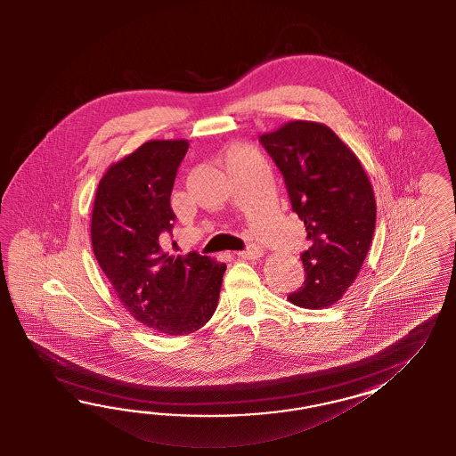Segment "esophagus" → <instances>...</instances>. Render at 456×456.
Segmentation results:
<instances>
[{"label": "esophagus", "mask_w": 456, "mask_h": 456, "mask_svg": "<svg viewBox=\"0 0 456 456\" xmlns=\"http://www.w3.org/2000/svg\"><path fill=\"white\" fill-rule=\"evenodd\" d=\"M264 250L261 248H257V246H250V248H246V250H242V252H237V256L239 257H242V259H261L263 257Z\"/></svg>", "instance_id": "esophagus-1"}]
</instances>
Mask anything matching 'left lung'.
Wrapping results in <instances>:
<instances>
[{
  "mask_svg": "<svg viewBox=\"0 0 456 456\" xmlns=\"http://www.w3.org/2000/svg\"><path fill=\"white\" fill-rule=\"evenodd\" d=\"M259 142L281 170L311 240L301 254L304 284L288 299L304 309L328 307L354 282L371 246V182L354 152L324 124L292 120Z\"/></svg>",
  "mask_w": 456,
  "mask_h": 456,
  "instance_id": "obj_1",
  "label": "left lung"
}]
</instances>
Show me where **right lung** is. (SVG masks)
<instances>
[{
    "label": "right lung",
    "mask_w": 456,
    "mask_h": 456,
    "mask_svg": "<svg viewBox=\"0 0 456 456\" xmlns=\"http://www.w3.org/2000/svg\"><path fill=\"white\" fill-rule=\"evenodd\" d=\"M187 140H151L111 164L98 183L92 246L125 309L168 336L200 330L216 313L225 264L189 252L168 256L175 214L170 193Z\"/></svg>",
    "instance_id": "1"
}]
</instances>
